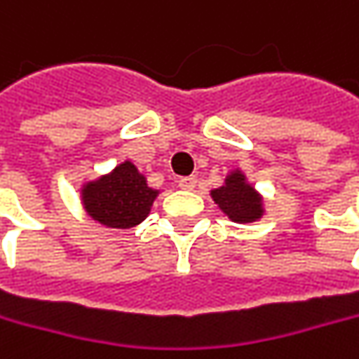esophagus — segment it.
Returning a JSON list of instances; mask_svg holds the SVG:
<instances>
[{
	"mask_svg": "<svg viewBox=\"0 0 359 359\" xmlns=\"http://www.w3.org/2000/svg\"><path fill=\"white\" fill-rule=\"evenodd\" d=\"M180 188L186 189V191H191V189L198 188V177L196 175H189V177H182L180 180Z\"/></svg>",
	"mask_w": 359,
	"mask_h": 359,
	"instance_id": "1",
	"label": "esophagus"
}]
</instances>
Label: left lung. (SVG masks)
Masks as SVG:
<instances>
[{"label": "left lung", "mask_w": 359, "mask_h": 359, "mask_svg": "<svg viewBox=\"0 0 359 359\" xmlns=\"http://www.w3.org/2000/svg\"><path fill=\"white\" fill-rule=\"evenodd\" d=\"M210 198L234 224H252L264 218V198L241 168L228 170L224 184L210 189Z\"/></svg>", "instance_id": "left-lung-1"}]
</instances>
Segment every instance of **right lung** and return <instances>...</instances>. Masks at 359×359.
I'll list each match as a JSON object with an SVG mask.
<instances>
[{
  "instance_id": "add662e5",
  "label": "right lung",
  "mask_w": 359,
  "mask_h": 359,
  "mask_svg": "<svg viewBox=\"0 0 359 359\" xmlns=\"http://www.w3.org/2000/svg\"><path fill=\"white\" fill-rule=\"evenodd\" d=\"M161 189L149 188L145 173L125 159L107 173L81 184V204L88 218L102 228L129 230L141 224L151 212Z\"/></svg>"
}]
</instances>
